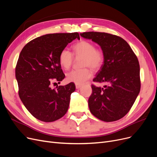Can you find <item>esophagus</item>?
Returning a JSON list of instances; mask_svg holds the SVG:
<instances>
[{"label":"esophagus","mask_w":157,"mask_h":157,"mask_svg":"<svg viewBox=\"0 0 157 157\" xmlns=\"http://www.w3.org/2000/svg\"><path fill=\"white\" fill-rule=\"evenodd\" d=\"M81 86H82V85H79V84H76V88H77V89H79V88H80Z\"/></svg>","instance_id":"obj_1"}]
</instances>
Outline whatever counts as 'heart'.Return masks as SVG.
<instances>
[{"label":"heart","mask_w":157,"mask_h":157,"mask_svg":"<svg viewBox=\"0 0 157 157\" xmlns=\"http://www.w3.org/2000/svg\"><path fill=\"white\" fill-rule=\"evenodd\" d=\"M82 57L81 67H90L94 71L99 69L104 62V54L101 50L95 49V45L88 41L81 40L73 46V54L64 49L60 52L59 62L63 69H69L71 67L74 56ZM92 76V72L88 68L73 70L67 75V80L76 84H83Z\"/></svg>","instance_id":"1"}]
</instances>
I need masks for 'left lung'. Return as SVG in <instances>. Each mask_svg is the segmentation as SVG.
Here are the masks:
<instances>
[{
	"instance_id": "left-lung-1",
	"label": "left lung",
	"mask_w": 157,
	"mask_h": 157,
	"mask_svg": "<svg viewBox=\"0 0 157 157\" xmlns=\"http://www.w3.org/2000/svg\"><path fill=\"white\" fill-rule=\"evenodd\" d=\"M80 36L98 44L104 54L103 64L93 81L106 85H92L90 111L105 122L117 121L129 111L140 92L138 59L126 41L116 35L92 31Z\"/></svg>"
}]
</instances>
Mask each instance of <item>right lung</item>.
Returning <instances> with one entry per match:
<instances>
[{
	"label": "right lung",
	"instance_id": "right-lung-1",
	"mask_svg": "<svg viewBox=\"0 0 157 157\" xmlns=\"http://www.w3.org/2000/svg\"><path fill=\"white\" fill-rule=\"evenodd\" d=\"M78 33L47 34L27 44L20 52L15 69L18 95L33 116L44 122L55 121L67 113L73 83L51 88V84L59 83L65 74L59 62L60 52Z\"/></svg>",
	"mask_w": 157,
	"mask_h": 157
}]
</instances>
